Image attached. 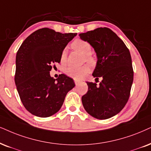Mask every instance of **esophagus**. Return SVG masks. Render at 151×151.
Returning <instances> with one entry per match:
<instances>
[{"instance_id":"34e87169","label":"esophagus","mask_w":151,"mask_h":151,"mask_svg":"<svg viewBox=\"0 0 151 151\" xmlns=\"http://www.w3.org/2000/svg\"><path fill=\"white\" fill-rule=\"evenodd\" d=\"M74 83H75V85H76V86H77V85L79 84L80 81H79V80H77V79H74Z\"/></svg>"}]
</instances>
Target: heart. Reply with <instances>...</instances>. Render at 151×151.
Here are the masks:
<instances>
[{
	"label": "heart",
	"mask_w": 151,
	"mask_h": 151,
	"mask_svg": "<svg viewBox=\"0 0 151 151\" xmlns=\"http://www.w3.org/2000/svg\"><path fill=\"white\" fill-rule=\"evenodd\" d=\"M72 47L83 55H85V60L91 65H94L96 63L95 57L91 55L92 47L91 44L87 41L81 39H77L72 43ZM66 61V50L64 49L60 54V62L64 64ZM90 72V67L88 65H85L81 67H68L65 70V73L69 77H73L74 79H80L84 77Z\"/></svg>",
	"instance_id": "1"
}]
</instances>
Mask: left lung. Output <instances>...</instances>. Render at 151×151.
I'll return each mask as SVG.
<instances>
[{"mask_svg": "<svg viewBox=\"0 0 151 151\" xmlns=\"http://www.w3.org/2000/svg\"><path fill=\"white\" fill-rule=\"evenodd\" d=\"M79 36L96 52L98 61L93 76L102 79L98 85L86 82L88 90L82 96V104L87 113L97 119L113 117L124 108L130 94L134 77L130 53L108 28H98Z\"/></svg>", "mask_w": 151, "mask_h": 151, "instance_id": "obj_1", "label": "left lung"}]
</instances>
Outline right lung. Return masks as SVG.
Listing matches in <instances>:
<instances>
[{
	"instance_id": "right-lung-1",
	"label": "right lung",
	"mask_w": 151,
	"mask_h": 151,
	"mask_svg": "<svg viewBox=\"0 0 151 151\" xmlns=\"http://www.w3.org/2000/svg\"><path fill=\"white\" fill-rule=\"evenodd\" d=\"M76 35L40 28L30 34L17 51L15 84L24 107L33 115L46 118L56 114L75 86L65 74L55 79L49 72L60 62L62 51Z\"/></svg>"
}]
</instances>
